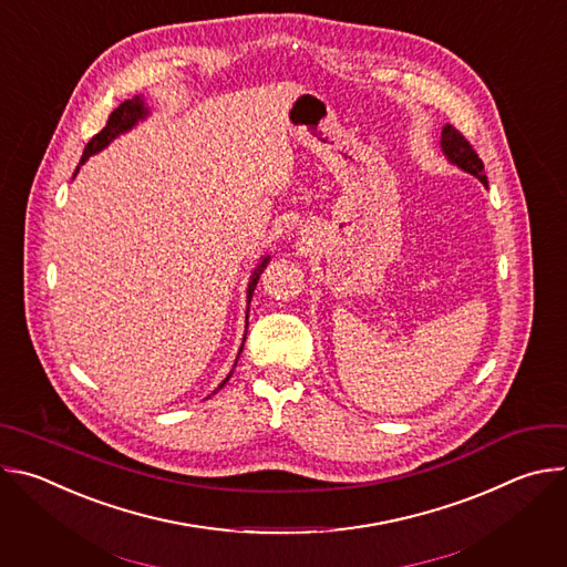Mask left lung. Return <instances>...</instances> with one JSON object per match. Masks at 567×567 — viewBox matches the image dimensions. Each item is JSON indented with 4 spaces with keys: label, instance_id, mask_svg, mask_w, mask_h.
<instances>
[{
    "label": "left lung",
    "instance_id": "8db88e82",
    "mask_svg": "<svg viewBox=\"0 0 567 567\" xmlns=\"http://www.w3.org/2000/svg\"><path fill=\"white\" fill-rule=\"evenodd\" d=\"M442 150L455 166L475 175L484 186H487V175H484L482 158L477 156L473 145L466 141V136L460 130H455L453 125H446L442 130Z\"/></svg>",
    "mask_w": 567,
    "mask_h": 567
}]
</instances>
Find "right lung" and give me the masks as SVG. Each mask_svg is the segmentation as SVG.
<instances>
[{
    "label": "right lung",
    "instance_id": "right-lung-1",
    "mask_svg": "<svg viewBox=\"0 0 567 567\" xmlns=\"http://www.w3.org/2000/svg\"><path fill=\"white\" fill-rule=\"evenodd\" d=\"M145 116V107H143V101L138 99V96H134L132 101H125V103H121L112 114H110V118H107V125L87 143V147H85V152H83V158H80V166L85 164V161L94 154V152H99V150H103L114 136H118L121 132H125V130H130L138 118H143ZM267 262H269V258H265L260 265H258V269L254 271V278H251V282H249V302H251V296H254V289H256V285H258V280H260V274L265 271V267H267ZM226 381H228V377H226ZM224 381V383H226ZM221 383V385H224Z\"/></svg>",
    "mask_w": 567,
    "mask_h": 567
}]
</instances>
